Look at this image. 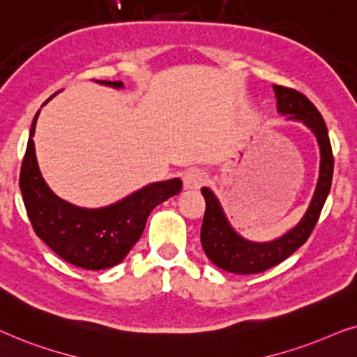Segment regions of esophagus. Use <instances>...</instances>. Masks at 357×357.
<instances>
[{
  "label": "esophagus",
  "mask_w": 357,
  "mask_h": 357,
  "mask_svg": "<svg viewBox=\"0 0 357 357\" xmlns=\"http://www.w3.org/2000/svg\"><path fill=\"white\" fill-rule=\"evenodd\" d=\"M183 181L188 189H199L207 181V173L202 168H191L184 173Z\"/></svg>",
  "instance_id": "obj_1"
}]
</instances>
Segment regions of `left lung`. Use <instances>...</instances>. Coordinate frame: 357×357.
<instances>
[{
  "instance_id": "obj_1",
  "label": "left lung",
  "mask_w": 357,
  "mask_h": 357,
  "mask_svg": "<svg viewBox=\"0 0 357 357\" xmlns=\"http://www.w3.org/2000/svg\"><path fill=\"white\" fill-rule=\"evenodd\" d=\"M273 88L278 98V111L286 114L289 119L303 122L317 135L321 153L320 176H318L315 194L302 220L281 238L268 243H253L241 238L223 215L220 204L213 192L211 189L202 188V196L206 199V213L201 228L202 248L213 264L234 274L263 273L282 263L294 251L301 248L317 225L333 178L335 158L321 114L313 106L310 99L297 89L278 86V84H273Z\"/></svg>"
}]
</instances>
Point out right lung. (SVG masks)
<instances>
[{
    "instance_id": "right-lung-1",
    "label": "right lung",
    "mask_w": 357,
    "mask_h": 357,
    "mask_svg": "<svg viewBox=\"0 0 357 357\" xmlns=\"http://www.w3.org/2000/svg\"><path fill=\"white\" fill-rule=\"evenodd\" d=\"M99 83L114 88L123 86L122 82ZM37 117L39 112L32 121L19 176V188L32 228L52 251L70 264L91 271L112 268L139 241L150 212L181 191V179L153 183L104 208L71 206L56 197L42 179L32 140Z\"/></svg>"
}]
</instances>
